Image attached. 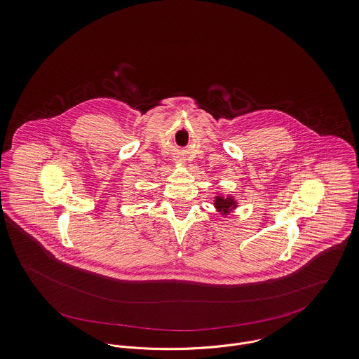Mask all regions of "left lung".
<instances>
[{
	"label": "left lung",
	"instance_id": "8db88e82",
	"mask_svg": "<svg viewBox=\"0 0 359 359\" xmlns=\"http://www.w3.org/2000/svg\"><path fill=\"white\" fill-rule=\"evenodd\" d=\"M215 206H216V209H217L219 212H222L223 215H229L233 209L237 208V202H236V199L231 198L230 196L226 197V198L217 196L216 199H215Z\"/></svg>",
	"mask_w": 359,
	"mask_h": 359
}]
</instances>
